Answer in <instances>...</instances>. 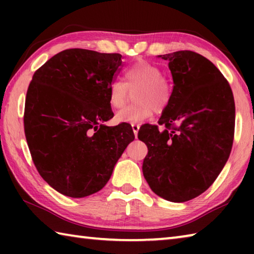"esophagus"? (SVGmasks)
<instances>
[{"label": "esophagus", "instance_id": "1", "mask_svg": "<svg viewBox=\"0 0 254 254\" xmlns=\"http://www.w3.org/2000/svg\"><path fill=\"white\" fill-rule=\"evenodd\" d=\"M132 130H133V132H134V135H135V137L137 136V132H139V128H140V126L139 124H136V123H132Z\"/></svg>", "mask_w": 254, "mask_h": 254}]
</instances>
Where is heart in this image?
Here are the masks:
<instances>
[{
    "instance_id": "heart-1",
    "label": "heart",
    "mask_w": 254,
    "mask_h": 254,
    "mask_svg": "<svg viewBox=\"0 0 254 254\" xmlns=\"http://www.w3.org/2000/svg\"><path fill=\"white\" fill-rule=\"evenodd\" d=\"M123 80H114L109 89V101L113 109H121L126 104L128 88L137 89L132 106L124 107L115 114L120 123H140L149 119L156 109L161 111L169 104L171 98V85L163 77L158 66L145 60H140L124 70Z\"/></svg>"
}]
</instances>
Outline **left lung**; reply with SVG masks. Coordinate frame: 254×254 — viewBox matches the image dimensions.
Wrapping results in <instances>:
<instances>
[{
    "label": "left lung",
    "mask_w": 254,
    "mask_h": 254,
    "mask_svg": "<svg viewBox=\"0 0 254 254\" xmlns=\"http://www.w3.org/2000/svg\"><path fill=\"white\" fill-rule=\"evenodd\" d=\"M168 62L174 89L158 123L144 124L137 137L148 147L142 171L161 198L184 203L210 187L230 157L235 105L227 80L194 51L158 56Z\"/></svg>",
    "instance_id": "1"
}]
</instances>
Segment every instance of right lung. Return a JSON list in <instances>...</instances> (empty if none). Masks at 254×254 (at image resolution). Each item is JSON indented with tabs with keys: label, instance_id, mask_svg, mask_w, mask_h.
Returning <instances> with one entry per match:
<instances>
[{
	"label": "right lung",
	"instance_id": "1",
	"mask_svg": "<svg viewBox=\"0 0 254 254\" xmlns=\"http://www.w3.org/2000/svg\"><path fill=\"white\" fill-rule=\"evenodd\" d=\"M120 54L67 49L42 65L29 85L24 133L37 170L60 194L83 198L100 191L134 140L130 124L113 118L109 89Z\"/></svg>",
	"mask_w": 254,
	"mask_h": 254
}]
</instances>
